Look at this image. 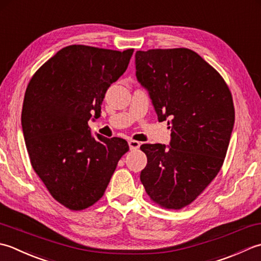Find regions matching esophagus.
Returning a JSON list of instances; mask_svg holds the SVG:
<instances>
[{"label":"esophagus","mask_w":261,"mask_h":261,"mask_svg":"<svg viewBox=\"0 0 261 261\" xmlns=\"http://www.w3.org/2000/svg\"><path fill=\"white\" fill-rule=\"evenodd\" d=\"M128 145H129L130 150H137V148L140 147L141 143L137 142V141H134V140H130V141L128 142Z\"/></svg>","instance_id":"esophagus-1"}]
</instances>
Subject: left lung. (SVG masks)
I'll return each mask as SVG.
<instances>
[{"instance_id":"left-lung-1","label":"left lung","mask_w":261,"mask_h":261,"mask_svg":"<svg viewBox=\"0 0 261 261\" xmlns=\"http://www.w3.org/2000/svg\"><path fill=\"white\" fill-rule=\"evenodd\" d=\"M136 77L147 89L159 121L171 128L170 147L143 144L146 194L163 208L181 210L198 197L224 162L234 106L224 79L188 48L137 50Z\"/></svg>"}]
</instances>
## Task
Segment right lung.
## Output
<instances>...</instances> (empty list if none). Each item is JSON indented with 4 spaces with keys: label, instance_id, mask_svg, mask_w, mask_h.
<instances>
[{
    "label": "right lung",
    "instance_id": "obj_1",
    "mask_svg": "<svg viewBox=\"0 0 261 261\" xmlns=\"http://www.w3.org/2000/svg\"><path fill=\"white\" fill-rule=\"evenodd\" d=\"M134 49L64 47L36 71L27 87L21 124L35 172L53 198L82 211L102 197L120 158L123 138L91 136L111 83L127 70Z\"/></svg>",
    "mask_w": 261,
    "mask_h": 261
}]
</instances>
